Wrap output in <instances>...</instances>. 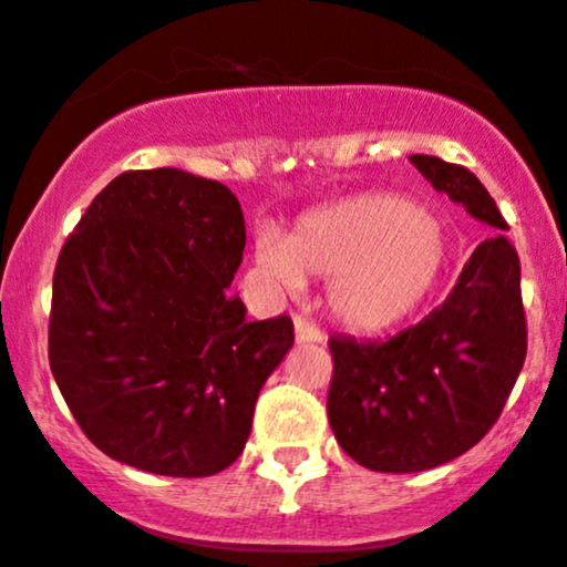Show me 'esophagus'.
Returning <instances> with one entry per match:
<instances>
[{"label":"esophagus","mask_w":567,"mask_h":567,"mask_svg":"<svg viewBox=\"0 0 567 567\" xmlns=\"http://www.w3.org/2000/svg\"><path fill=\"white\" fill-rule=\"evenodd\" d=\"M293 326H296V341H298V344H320V341L326 339L320 328L312 326L309 320H303V317H296Z\"/></svg>","instance_id":"obj_1"}]
</instances>
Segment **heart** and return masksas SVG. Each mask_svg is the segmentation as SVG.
<instances>
[{
    "label": "heart",
    "mask_w": 567,
    "mask_h": 567,
    "mask_svg": "<svg viewBox=\"0 0 567 567\" xmlns=\"http://www.w3.org/2000/svg\"><path fill=\"white\" fill-rule=\"evenodd\" d=\"M450 258L444 228L420 204L371 193L307 215L288 241L264 239L258 260L288 288L331 279L328 309L354 333H384L412 317Z\"/></svg>",
    "instance_id": "obj_1"
}]
</instances>
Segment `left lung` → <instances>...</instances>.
Wrapping results in <instances>:
<instances>
[{
    "label": "left lung",
    "mask_w": 567,
    "mask_h": 567,
    "mask_svg": "<svg viewBox=\"0 0 567 567\" xmlns=\"http://www.w3.org/2000/svg\"><path fill=\"white\" fill-rule=\"evenodd\" d=\"M412 164L465 213L508 231L493 196L465 166L435 155ZM328 422L354 463L416 474L468 452L501 416L525 365L519 255L503 234L476 247L446 301L388 341L331 336Z\"/></svg>",
    "instance_id": "left-lung-1"
}]
</instances>
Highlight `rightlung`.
I'll use <instances>...</instances> for the list:
<instances>
[{
    "label": "right lung",
    "mask_w": 567,
    "mask_h": 567,
    "mask_svg": "<svg viewBox=\"0 0 567 567\" xmlns=\"http://www.w3.org/2000/svg\"><path fill=\"white\" fill-rule=\"evenodd\" d=\"M245 215L215 179L123 172L64 241L48 358L91 444L161 476H213L247 444L255 401L293 347L288 315L247 322L234 274Z\"/></svg>",
    "instance_id": "obj_1"
}]
</instances>
